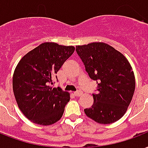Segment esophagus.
I'll return each instance as SVG.
<instances>
[{
	"instance_id": "esophagus-1",
	"label": "esophagus",
	"mask_w": 148,
	"mask_h": 148,
	"mask_svg": "<svg viewBox=\"0 0 148 148\" xmlns=\"http://www.w3.org/2000/svg\"><path fill=\"white\" fill-rule=\"evenodd\" d=\"M82 94V91H80V90H79V91H76V92H74V95H75V97H80L81 95Z\"/></svg>"
}]
</instances>
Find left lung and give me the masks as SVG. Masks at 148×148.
Segmentation results:
<instances>
[{
	"label": "left lung",
	"mask_w": 148,
	"mask_h": 148,
	"mask_svg": "<svg viewBox=\"0 0 148 148\" xmlns=\"http://www.w3.org/2000/svg\"><path fill=\"white\" fill-rule=\"evenodd\" d=\"M85 69L97 81V93L93 104L85 109L87 116L102 124L120 120L130 105L135 90V78L129 62L123 54L103 42L75 46Z\"/></svg>",
	"instance_id": "left-lung-1"
}]
</instances>
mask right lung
Listing matches in <instances>:
<instances>
[{"label":"right lung","mask_w":148,"mask_h":148,"mask_svg":"<svg viewBox=\"0 0 148 148\" xmlns=\"http://www.w3.org/2000/svg\"><path fill=\"white\" fill-rule=\"evenodd\" d=\"M75 51L73 46L45 42L27 53L13 75V91L21 111L32 122L51 125L62 116L68 92L52 88V78ZM58 80V79H57Z\"/></svg>","instance_id":"obj_1"}]
</instances>
